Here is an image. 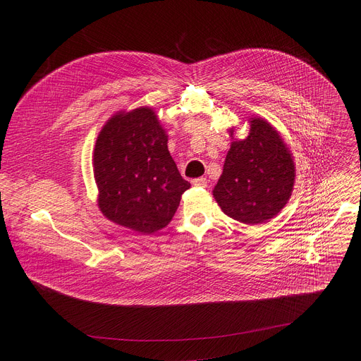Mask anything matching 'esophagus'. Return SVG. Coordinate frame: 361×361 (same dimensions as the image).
Listing matches in <instances>:
<instances>
[{"instance_id": "esophagus-1", "label": "esophagus", "mask_w": 361, "mask_h": 361, "mask_svg": "<svg viewBox=\"0 0 361 361\" xmlns=\"http://www.w3.org/2000/svg\"><path fill=\"white\" fill-rule=\"evenodd\" d=\"M192 183H193V185H196V187H206V185H207V180H206L204 177L195 178Z\"/></svg>"}]
</instances>
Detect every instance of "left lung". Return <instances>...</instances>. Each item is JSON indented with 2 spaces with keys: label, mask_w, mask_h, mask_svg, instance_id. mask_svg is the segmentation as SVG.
Here are the masks:
<instances>
[{
  "label": "left lung",
  "mask_w": 361,
  "mask_h": 361,
  "mask_svg": "<svg viewBox=\"0 0 361 361\" xmlns=\"http://www.w3.org/2000/svg\"><path fill=\"white\" fill-rule=\"evenodd\" d=\"M249 136L231 142L214 197L225 215L243 224H263L291 197L295 165L279 133L263 118H250ZM231 136L234 130H230Z\"/></svg>",
  "instance_id": "obj_1"
}]
</instances>
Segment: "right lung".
Here are the masks:
<instances>
[{
	"mask_svg": "<svg viewBox=\"0 0 361 361\" xmlns=\"http://www.w3.org/2000/svg\"><path fill=\"white\" fill-rule=\"evenodd\" d=\"M166 143L152 108L120 111L105 123L93 150L105 218L140 234L162 230L173 219L190 183L180 176Z\"/></svg>",
	"mask_w": 361,
	"mask_h": 361,
	"instance_id": "1",
	"label": "right lung"
}]
</instances>
